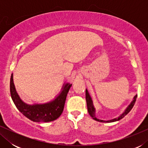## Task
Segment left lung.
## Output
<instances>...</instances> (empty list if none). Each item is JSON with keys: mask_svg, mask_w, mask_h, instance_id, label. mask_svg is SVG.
Returning <instances> with one entry per match:
<instances>
[{"mask_svg": "<svg viewBox=\"0 0 148 148\" xmlns=\"http://www.w3.org/2000/svg\"><path fill=\"white\" fill-rule=\"evenodd\" d=\"M137 97V95H135V96L133 97V100L131 101V102L130 103V104L127 107V108L125 109L124 112H123L122 114H121L120 116L116 117V118L115 119H113L112 120H109V121H104V120H100V119H97L96 117V109H95L94 106V104H93V102H92V98H91L90 95L89 94V92L88 90H86V102H87V106H88V112L89 114L92 117L93 119H94L95 121H99V122H102V123H112V122H115V121H119L121 120V119H123V117H125V115H127L128 113L130 112L131 109L134 106L135 103V101H136V98Z\"/></svg>", "mask_w": 148, "mask_h": 148, "instance_id": "left-lung-1", "label": "left lung"}]
</instances>
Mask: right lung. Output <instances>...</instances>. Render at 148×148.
Wrapping results in <instances>:
<instances>
[{"label":"right lung","mask_w":148,"mask_h":148,"mask_svg":"<svg viewBox=\"0 0 148 148\" xmlns=\"http://www.w3.org/2000/svg\"><path fill=\"white\" fill-rule=\"evenodd\" d=\"M72 84L69 83L64 84L58 96L49 102L29 105L24 102L16 92L13 83V74L12 73L10 80V92L14 104L24 116L34 122L46 123L56 120L61 115L66 96Z\"/></svg>","instance_id":"add662e5"}]
</instances>
